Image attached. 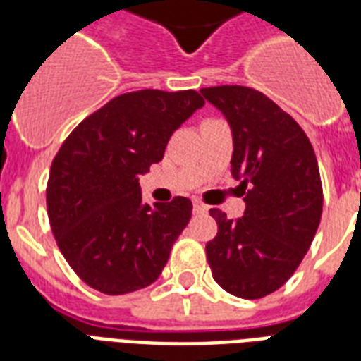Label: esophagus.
I'll list each match as a JSON object with an SVG mask.
<instances>
[{
	"label": "esophagus",
	"mask_w": 361,
	"mask_h": 361,
	"mask_svg": "<svg viewBox=\"0 0 361 361\" xmlns=\"http://www.w3.org/2000/svg\"><path fill=\"white\" fill-rule=\"evenodd\" d=\"M192 208H195L197 214H206V212H208V206L204 202H200V200H192Z\"/></svg>",
	"instance_id": "obj_1"
}]
</instances>
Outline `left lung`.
Wrapping results in <instances>:
<instances>
[{
	"label": "left lung",
	"mask_w": 361,
	"mask_h": 361,
	"mask_svg": "<svg viewBox=\"0 0 361 361\" xmlns=\"http://www.w3.org/2000/svg\"><path fill=\"white\" fill-rule=\"evenodd\" d=\"M200 93L231 123V172L247 189L238 221L209 209L217 234L206 257L221 288L258 300L290 279L317 234L324 200L319 163L298 121L264 93L245 86Z\"/></svg>",
	"instance_id": "left-lung-1"
}]
</instances>
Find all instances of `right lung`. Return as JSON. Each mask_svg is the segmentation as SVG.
Here are the masks:
<instances>
[{
    "instance_id": "add662e5",
    "label": "right lung",
    "mask_w": 361,
    "mask_h": 361,
    "mask_svg": "<svg viewBox=\"0 0 361 361\" xmlns=\"http://www.w3.org/2000/svg\"><path fill=\"white\" fill-rule=\"evenodd\" d=\"M202 104L195 90L123 93L76 125L56 153L47 183L50 228L65 260L95 290L135 292L163 271L192 204L185 197L144 204L138 180Z\"/></svg>"
}]
</instances>
